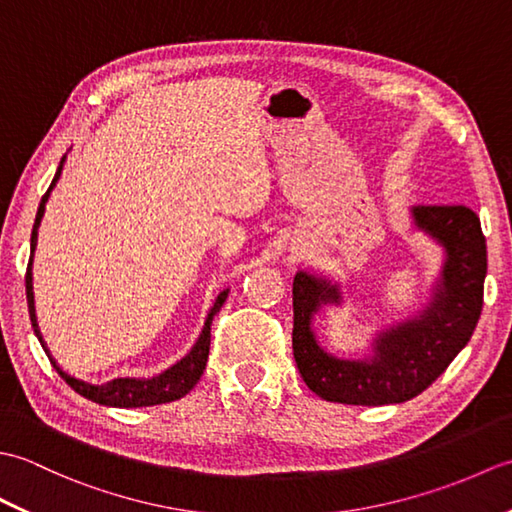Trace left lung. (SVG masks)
I'll list each match as a JSON object with an SVG mask.
<instances>
[{
    "mask_svg": "<svg viewBox=\"0 0 512 512\" xmlns=\"http://www.w3.org/2000/svg\"><path fill=\"white\" fill-rule=\"evenodd\" d=\"M411 220L442 246L440 277L424 310L374 336L372 354L341 358L323 350L312 319L323 306H341V288L306 270L292 281V352L306 385L323 400L367 407L411 400L471 341L486 279L480 217L466 206H413Z\"/></svg>",
    "mask_w": 512,
    "mask_h": 512,
    "instance_id": "obj_1",
    "label": "left lung"
}]
</instances>
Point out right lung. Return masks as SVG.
<instances>
[{
  "mask_svg": "<svg viewBox=\"0 0 512 512\" xmlns=\"http://www.w3.org/2000/svg\"><path fill=\"white\" fill-rule=\"evenodd\" d=\"M63 162H65V156L61 158V165H59L57 173H54L50 189L41 198V204L37 209L35 226H32V235H30V253H35V248H37V231H39L41 217H43V211H46V202L50 198V191L54 189V184H57V180L61 176ZM226 297H228V288L217 295L213 308L209 310V314H206L204 328L198 336V341H195V345L191 347V352L184 358H180L176 365H171L162 374L151 376V378H129L127 376V378L107 380V383H103V385H94V383H85V380H81V378H74L68 372H63V369L57 365V361L50 356V350L46 347V343H43V336H41L39 325H37L35 295H32V257H30L28 270H26V299H28L32 330H35L41 347L46 350L52 367L57 369L59 376L76 391V394H81L83 398H88L92 402H99V405H105V407H151V405H162V402H171V400L187 396L189 391L195 387V383L200 380V376L204 374L206 358H209V347H211V323H213L215 314L220 312V308L224 306Z\"/></svg>",
  "mask_w": 512,
  "mask_h": 512,
  "instance_id": "add662e5",
  "label": "right lung"
}]
</instances>
